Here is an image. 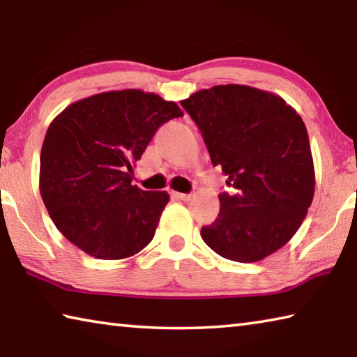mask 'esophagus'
Returning <instances> with one entry per match:
<instances>
[{
	"instance_id": "esophagus-1",
	"label": "esophagus",
	"mask_w": 357,
	"mask_h": 357,
	"mask_svg": "<svg viewBox=\"0 0 357 357\" xmlns=\"http://www.w3.org/2000/svg\"><path fill=\"white\" fill-rule=\"evenodd\" d=\"M173 197H176L178 199H183V201H189L192 199L190 193H181V192H173Z\"/></svg>"
}]
</instances>
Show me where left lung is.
Listing matches in <instances>:
<instances>
[{
  "instance_id": "8db88e82",
  "label": "left lung",
  "mask_w": 357,
  "mask_h": 357,
  "mask_svg": "<svg viewBox=\"0 0 357 357\" xmlns=\"http://www.w3.org/2000/svg\"><path fill=\"white\" fill-rule=\"evenodd\" d=\"M181 105L197 123L213 167L236 193H220L206 245L236 262L282 248L306 218L315 170L304 121L280 95L241 84L203 89Z\"/></svg>"
}]
</instances>
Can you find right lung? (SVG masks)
Listing matches in <instances>:
<instances>
[{
	"instance_id": "1",
	"label": "right lung",
	"mask_w": 357,
	"mask_h": 357,
	"mask_svg": "<svg viewBox=\"0 0 357 357\" xmlns=\"http://www.w3.org/2000/svg\"><path fill=\"white\" fill-rule=\"evenodd\" d=\"M183 115L176 102L125 89L71 102L51 121L38 189L63 237L106 261L131 257L153 241L170 195L132 185V165L158 128Z\"/></svg>"
}]
</instances>
